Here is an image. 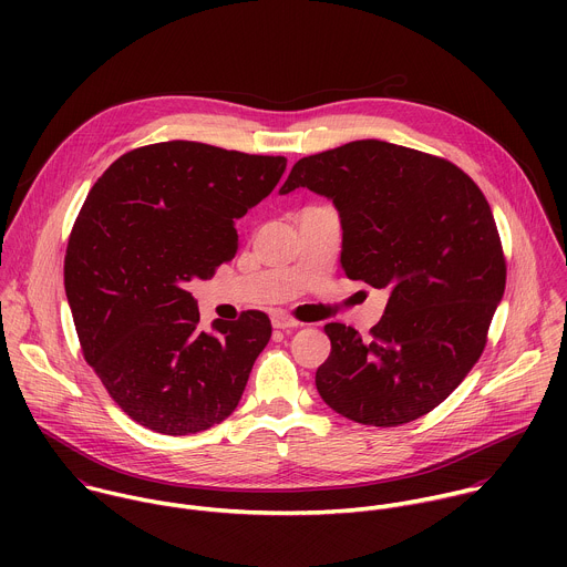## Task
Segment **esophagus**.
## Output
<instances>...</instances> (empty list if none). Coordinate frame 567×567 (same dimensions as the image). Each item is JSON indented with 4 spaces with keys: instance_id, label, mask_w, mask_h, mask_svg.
Segmentation results:
<instances>
[{
    "instance_id": "esophagus-1",
    "label": "esophagus",
    "mask_w": 567,
    "mask_h": 567,
    "mask_svg": "<svg viewBox=\"0 0 567 567\" xmlns=\"http://www.w3.org/2000/svg\"><path fill=\"white\" fill-rule=\"evenodd\" d=\"M271 322H274L276 330H293V328L300 326V322H298L296 318H291V316L285 313V311H274Z\"/></svg>"
}]
</instances>
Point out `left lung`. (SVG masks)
I'll list each match as a JSON object with an SVG mask.
<instances>
[{"instance_id": "obj_1", "label": "left lung", "mask_w": 567, "mask_h": 567, "mask_svg": "<svg viewBox=\"0 0 567 567\" xmlns=\"http://www.w3.org/2000/svg\"><path fill=\"white\" fill-rule=\"evenodd\" d=\"M296 188L337 206L346 276L390 293L368 341L328 322L318 394L365 426L431 413L480 359L505 293L489 202L451 161L377 138L300 158L280 195Z\"/></svg>"}]
</instances>
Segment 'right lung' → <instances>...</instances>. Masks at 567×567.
<instances>
[{
    "mask_svg": "<svg viewBox=\"0 0 567 567\" xmlns=\"http://www.w3.org/2000/svg\"><path fill=\"white\" fill-rule=\"evenodd\" d=\"M285 168V156L154 143L118 156L80 208L64 256L75 332L110 396L141 426L190 435L237 409L271 320L247 311L202 332L186 285L235 258V219Z\"/></svg>",
    "mask_w": 567,
    "mask_h": 567,
    "instance_id": "1",
    "label": "right lung"
}]
</instances>
